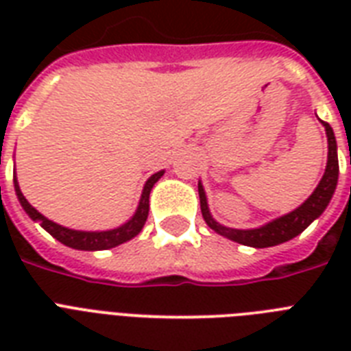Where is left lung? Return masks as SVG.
<instances>
[{"label":"left lung","mask_w":351,"mask_h":351,"mask_svg":"<svg viewBox=\"0 0 351 351\" xmlns=\"http://www.w3.org/2000/svg\"><path fill=\"white\" fill-rule=\"evenodd\" d=\"M326 127V136H328V164L326 171L322 180L319 182V186L313 191L308 200H306L299 209H295L289 215H284L280 219L273 220L269 224L262 226L258 230H231V228H224L219 222H215L211 219L208 209V202H206V193H204L202 186L198 184V195H200V209H202L204 220L208 222L211 230L217 233L224 234L228 239L239 242V244L251 245V247H269V245L282 244L286 240H291L299 233L308 228V226L321 217V213L326 209L333 197V191L337 187V178H339V160H337V142H335V134L333 129L328 125L326 121H322Z\"/></svg>","instance_id":"obj_1"}]
</instances>
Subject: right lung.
Segmentation results:
<instances>
[{
    "mask_svg": "<svg viewBox=\"0 0 351 351\" xmlns=\"http://www.w3.org/2000/svg\"><path fill=\"white\" fill-rule=\"evenodd\" d=\"M164 175V171L160 173H154L151 178L147 180L145 187H143L142 198H140V204H138V209L134 217H132L127 224H123L118 230L111 231H74L67 230V228H62V226L54 224L49 219H45L43 215H40L36 211L27 198L23 197V193L19 189L18 180L14 178V187H16V195H18L19 202L23 206V209L29 213V217L32 220H38L43 230H47L49 233L54 237L56 240H60L62 244L69 245V247H74V250H85V251H96V250H109V247H114L118 244H123L127 240H131L132 237H136L140 231H142L145 220H147L149 213V193L153 189V186L158 182L160 176Z\"/></svg>",
    "mask_w": 351,
    "mask_h": 351,
    "instance_id": "right-lung-1",
    "label": "right lung"
}]
</instances>
